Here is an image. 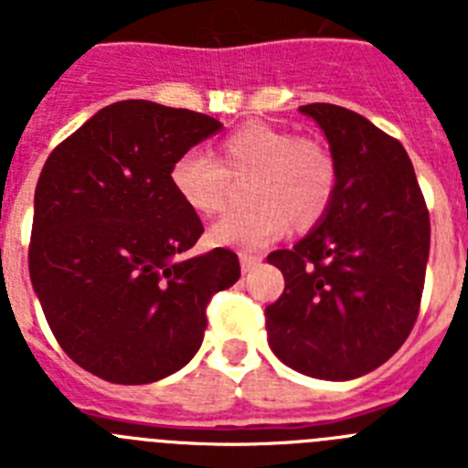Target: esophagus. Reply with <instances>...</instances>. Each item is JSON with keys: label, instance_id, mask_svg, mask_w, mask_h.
I'll return each mask as SVG.
<instances>
[{"label": "esophagus", "instance_id": "obj_1", "mask_svg": "<svg viewBox=\"0 0 468 468\" xmlns=\"http://www.w3.org/2000/svg\"><path fill=\"white\" fill-rule=\"evenodd\" d=\"M239 260H241V270H243V274H246V271H250V270H255V267H258L260 264V255H250V253H241L239 255Z\"/></svg>", "mask_w": 468, "mask_h": 468}]
</instances>
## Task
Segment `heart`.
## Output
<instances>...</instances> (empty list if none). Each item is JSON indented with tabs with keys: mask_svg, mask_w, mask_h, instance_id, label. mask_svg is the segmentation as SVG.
Segmentation results:
<instances>
[{
	"mask_svg": "<svg viewBox=\"0 0 468 468\" xmlns=\"http://www.w3.org/2000/svg\"><path fill=\"white\" fill-rule=\"evenodd\" d=\"M168 180L192 213L218 215L234 185L250 180V208L225 215L210 227L218 246L260 250L288 227L309 231L324 222L337 194V161L321 140L264 122H248L215 144V159L198 150L173 161Z\"/></svg>",
	"mask_w": 468,
	"mask_h": 468,
	"instance_id": "1",
	"label": "heart"
}]
</instances>
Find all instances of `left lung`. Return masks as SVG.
<instances>
[{"mask_svg":"<svg viewBox=\"0 0 468 468\" xmlns=\"http://www.w3.org/2000/svg\"><path fill=\"white\" fill-rule=\"evenodd\" d=\"M337 161L328 215L267 262L285 279L264 309L267 340L292 370L356 379L400 349L420 314L431 225L415 168L396 138L346 107L302 105Z\"/></svg>","mask_w":468,"mask_h":468,"instance_id":"left-lung-1","label":"left lung"}]
</instances>
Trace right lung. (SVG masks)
Masks as SVG:
<instances>
[{"mask_svg":"<svg viewBox=\"0 0 468 468\" xmlns=\"http://www.w3.org/2000/svg\"><path fill=\"white\" fill-rule=\"evenodd\" d=\"M220 128L201 112L122 101L41 168L30 279L58 345L95 378L150 384L187 366L210 297L241 276L227 248L183 258L204 225L168 180L173 161Z\"/></svg>","mask_w":468,"mask_h":468,"instance_id":"right-lung-1","label":"right lung"}]
</instances>
